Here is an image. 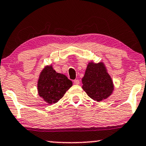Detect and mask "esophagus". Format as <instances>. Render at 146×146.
Instances as JSON below:
<instances>
[{"label": "esophagus", "mask_w": 146, "mask_h": 146, "mask_svg": "<svg viewBox=\"0 0 146 146\" xmlns=\"http://www.w3.org/2000/svg\"><path fill=\"white\" fill-rule=\"evenodd\" d=\"M74 84L78 85V84H80V81H79V80H78V79H76V80H74Z\"/></svg>", "instance_id": "obj_1"}]
</instances>
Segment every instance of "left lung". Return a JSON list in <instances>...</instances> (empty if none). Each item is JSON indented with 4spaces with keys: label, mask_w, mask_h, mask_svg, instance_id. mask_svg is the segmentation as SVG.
<instances>
[{
    "label": "left lung",
    "mask_w": 146,
    "mask_h": 146,
    "mask_svg": "<svg viewBox=\"0 0 146 146\" xmlns=\"http://www.w3.org/2000/svg\"><path fill=\"white\" fill-rule=\"evenodd\" d=\"M82 82L88 96L97 102L107 99L114 90L112 80L102 62L89 63Z\"/></svg>",
    "instance_id": "8db88e82"
}]
</instances>
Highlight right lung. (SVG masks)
I'll return each mask as SVG.
<instances>
[{
    "label": "right lung",
    "instance_id": "add662e5",
    "mask_svg": "<svg viewBox=\"0 0 146 146\" xmlns=\"http://www.w3.org/2000/svg\"><path fill=\"white\" fill-rule=\"evenodd\" d=\"M39 96L48 104H55L72 86V82L62 74L57 73L52 66H47L40 72L38 80Z\"/></svg>",
    "mask_w": 146,
    "mask_h": 146
}]
</instances>
